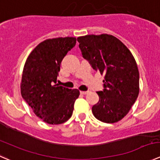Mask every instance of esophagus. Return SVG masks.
I'll list each match as a JSON object with an SVG mask.
<instances>
[{
    "instance_id": "34e87169",
    "label": "esophagus",
    "mask_w": 160,
    "mask_h": 160,
    "mask_svg": "<svg viewBox=\"0 0 160 160\" xmlns=\"http://www.w3.org/2000/svg\"><path fill=\"white\" fill-rule=\"evenodd\" d=\"M80 92H81V94H82V95H86L88 92V91H81Z\"/></svg>"
}]
</instances>
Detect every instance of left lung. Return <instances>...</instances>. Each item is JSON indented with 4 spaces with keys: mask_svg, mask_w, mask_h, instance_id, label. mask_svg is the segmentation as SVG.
I'll return each mask as SVG.
<instances>
[{
    "mask_svg": "<svg viewBox=\"0 0 160 160\" xmlns=\"http://www.w3.org/2000/svg\"><path fill=\"white\" fill-rule=\"evenodd\" d=\"M77 40L84 58L104 75V89L97 92L99 99L92 108L93 115L108 124L121 121L139 93V72L132 52L112 35H86Z\"/></svg>",
    "mask_w": 160,
    "mask_h": 160,
    "instance_id": "8db88e82",
    "label": "left lung"
}]
</instances>
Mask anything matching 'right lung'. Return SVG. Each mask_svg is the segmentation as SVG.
<instances>
[{"label": "right lung", "instance_id": "1", "mask_svg": "<svg viewBox=\"0 0 160 160\" xmlns=\"http://www.w3.org/2000/svg\"><path fill=\"white\" fill-rule=\"evenodd\" d=\"M76 43L75 37H58L41 42L25 63L21 94L35 114L50 124H61L72 117L79 90L58 86L61 63Z\"/></svg>", "mask_w": 160, "mask_h": 160}]
</instances>
